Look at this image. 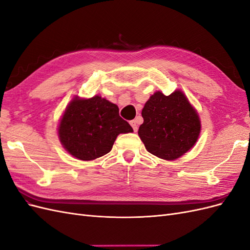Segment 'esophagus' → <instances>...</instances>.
<instances>
[{
	"label": "esophagus",
	"mask_w": 250,
	"mask_h": 250,
	"mask_svg": "<svg viewBox=\"0 0 250 250\" xmlns=\"http://www.w3.org/2000/svg\"><path fill=\"white\" fill-rule=\"evenodd\" d=\"M130 125L132 126V128H133V130L137 132L138 131V120H132V121H130Z\"/></svg>",
	"instance_id": "1"
}]
</instances>
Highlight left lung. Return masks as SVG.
I'll use <instances>...</instances> for the list:
<instances>
[{
    "label": "left lung",
    "mask_w": 250,
    "mask_h": 250,
    "mask_svg": "<svg viewBox=\"0 0 250 250\" xmlns=\"http://www.w3.org/2000/svg\"><path fill=\"white\" fill-rule=\"evenodd\" d=\"M142 117L140 138L148 152L163 160L184 155L199 137V117L180 90L170 96L156 92L146 102Z\"/></svg>",
    "instance_id": "obj_1"
}]
</instances>
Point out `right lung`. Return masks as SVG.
I'll use <instances>...</instances> for the list:
<instances>
[{"instance_id": "add662e5", "label": "right lung", "mask_w": 250, "mask_h": 250, "mask_svg": "<svg viewBox=\"0 0 250 250\" xmlns=\"http://www.w3.org/2000/svg\"><path fill=\"white\" fill-rule=\"evenodd\" d=\"M132 131L129 123L120 117L117 105L99 96L87 100L75 98L58 128L63 147L81 161L105 155L120 133Z\"/></svg>"}]
</instances>
